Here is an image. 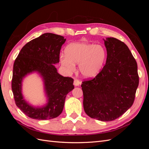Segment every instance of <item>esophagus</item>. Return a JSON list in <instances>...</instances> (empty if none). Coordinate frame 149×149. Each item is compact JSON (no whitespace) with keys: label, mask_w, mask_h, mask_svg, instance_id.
Here are the masks:
<instances>
[{"label":"esophagus","mask_w":149,"mask_h":149,"mask_svg":"<svg viewBox=\"0 0 149 149\" xmlns=\"http://www.w3.org/2000/svg\"><path fill=\"white\" fill-rule=\"evenodd\" d=\"M74 85L75 86H79V84H81V82L79 81L77 79H74Z\"/></svg>","instance_id":"1"}]
</instances>
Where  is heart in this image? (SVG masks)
Returning a JSON list of instances; mask_svg holds the SVG:
<instances>
[{
  "instance_id": "b5f03b06",
  "label": "heart",
  "mask_w": 149,
  "mask_h": 149,
  "mask_svg": "<svg viewBox=\"0 0 149 149\" xmlns=\"http://www.w3.org/2000/svg\"><path fill=\"white\" fill-rule=\"evenodd\" d=\"M106 49L100 45L73 43L65 49V55L60 57L61 65L68 73H72L78 64L79 73L85 78L95 77L102 69L106 60Z\"/></svg>"
}]
</instances>
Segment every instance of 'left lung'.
<instances>
[{
	"mask_svg": "<svg viewBox=\"0 0 149 149\" xmlns=\"http://www.w3.org/2000/svg\"><path fill=\"white\" fill-rule=\"evenodd\" d=\"M106 65L95 78L81 84L84 110L101 121L119 118L133 104L139 86L137 62L126 45L106 38Z\"/></svg>",
	"mask_w": 149,
	"mask_h": 149,
	"instance_id": "left-lung-1",
	"label": "left lung"
}]
</instances>
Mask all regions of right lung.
<instances>
[{"instance_id":"add662e5","label":"right lung","mask_w":149,"mask_h":149,"mask_svg":"<svg viewBox=\"0 0 149 149\" xmlns=\"http://www.w3.org/2000/svg\"><path fill=\"white\" fill-rule=\"evenodd\" d=\"M66 38L45 33L26 43L22 48L13 68L12 89L17 106L37 120L55 118L63 111L67 94L74 89L73 79L64 77L54 66L60 61V53ZM37 72L42 78L47 103L41 107L30 105L22 94L23 79Z\"/></svg>"}]
</instances>
